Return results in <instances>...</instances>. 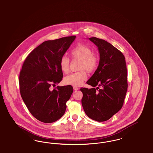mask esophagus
<instances>
[{
    "label": "esophagus",
    "mask_w": 153,
    "mask_h": 153,
    "mask_svg": "<svg viewBox=\"0 0 153 153\" xmlns=\"http://www.w3.org/2000/svg\"><path fill=\"white\" fill-rule=\"evenodd\" d=\"M79 88L77 87H73V89L74 90V91H77V90H79Z\"/></svg>",
    "instance_id": "obj_1"
}]
</instances>
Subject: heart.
I'll list each match as a JSON object with an SVG mask.
<instances>
[{
    "label": "heart",
    "mask_w": 153,
    "mask_h": 153,
    "mask_svg": "<svg viewBox=\"0 0 153 153\" xmlns=\"http://www.w3.org/2000/svg\"><path fill=\"white\" fill-rule=\"evenodd\" d=\"M73 59L81 61L79 69L85 70L87 72H92L96 69L98 65V58L94 54L93 50L85 45L80 44L73 48L71 51ZM70 61L66 56H63L59 61V67L62 72L67 73L69 71ZM87 78L84 71L73 73L66 76L64 82L66 85L74 87L80 86Z\"/></svg>",
    "instance_id": "obj_1"
}]
</instances>
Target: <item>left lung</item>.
I'll return each mask as SVG.
<instances>
[{"mask_svg":"<svg viewBox=\"0 0 153 153\" xmlns=\"http://www.w3.org/2000/svg\"><path fill=\"white\" fill-rule=\"evenodd\" d=\"M97 47L99 65L87 84L92 88H81V103L86 115L97 122L109 119L122 108L127 90V72L122 52L105 40L88 38ZM97 87V89L95 87ZM99 86L102 87L97 91Z\"/></svg>","mask_w":153,"mask_h":153,"instance_id":"obj_1","label":"left lung"}]
</instances>
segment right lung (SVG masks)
<instances>
[{
  "instance_id": "obj_1",
  "label": "right lung",
  "mask_w": 153,
  "mask_h": 153,
  "mask_svg": "<svg viewBox=\"0 0 153 153\" xmlns=\"http://www.w3.org/2000/svg\"><path fill=\"white\" fill-rule=\"evenodd\" d=\"M76 37L45 41L30 53L22 66L19 75L21 97L32 115L42 122H54L65 112L72 86H58L53 90L51 87L62 80L59 61Z\"/></svg>"
}]
</instances>
